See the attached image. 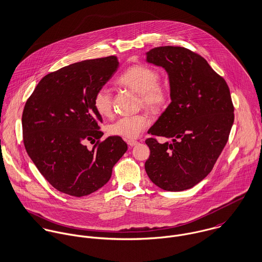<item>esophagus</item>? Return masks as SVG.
I'll list each match as a JSON object with an SVG mask.
<instances>
[{"label":"esophagus","instance_id":"esophagus-1","mask_svg":"<svg viewBox=\"0 0 262 262\" xmlns=\"http://www.w3.org/2000/svg\"><path fill=\"white\" fill-rule=\"evenodd\" d=\"M127 143H128V145H129V146L133 147V146H135V145H137V144H138V141L130 139V140H128V141H127Z\"/></svg>","mask_w":262,"mask_h":262}]
</instances>
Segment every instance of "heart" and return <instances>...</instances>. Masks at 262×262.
Returning <instances> with one entry per match:
<instances>
[{
    "mask_svg": "<svg viewBox=\"0 0 262 262\" xmlns=\"http://www.w3.org/2000/svg\"><path fill=\"white\" fill-rule=\"evenodd\" d=\"M119 82L140 95L142 104L151 110L161 109L169 99L168 85L159 80L157 71L143 64L126 70L119 76ZM94 107L102 117H110L113 113L112 95L108 88H101L94 97ZM150 119L145 114L124 116L109 126L112 135L126 139H135L149 126Z\"/></svg>",
    "mask_w": 262,
    "mask_h": 262,
    "instance_id": "b5f03b06",
    "label": "heart"
}]
</instances>
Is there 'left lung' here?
<instances>
[{
    "label": "left lung",
    "instance_id": "1",
    "mask_svg": "<svg viewBox=\"0 0 262 262\" xmlns=\"http://www.w3.org/2000/svg\"><path fill=\"white\" fill-rule=\"evenodd\" d=\"M146 61L167 73L171 100L148 133L171 141L146 139L145 170L157 187L182 191L211 172L228 141L234 122L230 91L204 57L185 47H155Z\"/></svg>",
    "mask_w": 262,
    "mask_h": 262
}]
</instances>
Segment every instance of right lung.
<instances>
[{"instance_id": "obj_1", "label": "right lung", "mask_w": 262, "mask_h": 262, "mask_svg": "<svg viewBox=\"0 0 262 262\" xmlns=\"http://www.w3.org/2000/svg\"><path fill=\"white\" fill-rule=\"evenodd\" d=\"M119 67L116 56L83 60L45 75L27 100L22 115L26 151L45 180L74 196L104 187L113 166L127 151L119 136L100 141L102 116L96 93ZM97 143L89 150L86 141Z\"/></svg>"}]
</instances>
